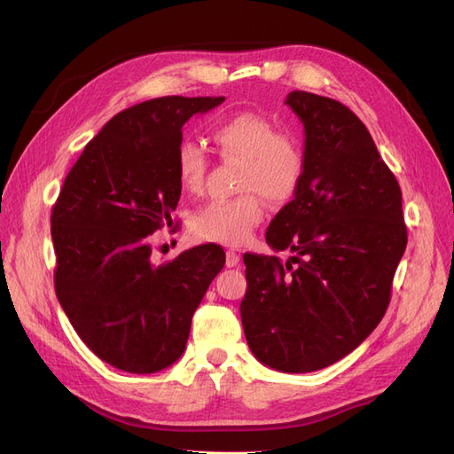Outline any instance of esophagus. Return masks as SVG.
<instances>
[{"label":"esophagus","mask_w":454,"mask_h":454,"mask_svg":"<svg viewBox=\"0 0 454 454\" xmlns=\"http://www.w3.org/2000/svg\"><path fill=\"white\" fill-rule=\"evenodd\" d=\"M225 263H227V267H237L240 263V254H237L235 250H227L225 252Z\"/></svg>","instance_id":"obj_1"}]
</instances>
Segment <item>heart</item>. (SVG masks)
<instances>
[{"label": "heart", "mask_w": 454, "mask_h": 454, "mask_svg": "<svg viewBox=\"0 0 454 454\" xmlns=\"http://www.w3.org/2000/svg\"><path fill=\"white\" fill-rule=\"evenodd\" d=\"M219 155L240 160V191L235 199H212L191 215V231L200 240L239 246L252 237L263 222V195L272 202L290 199L305 168L303 149L295 136L277 132L272 122L252 112L235 114L217 122L212 132ZM208 170V157L195 142H182L176 149L177 184L185 191H199Z\"/></svg>", "instance_id": "obj_1"}]
</instances>
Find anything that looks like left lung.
Wrapping results in <instances>:
<instances>
[{
    "label": "left lung",
    "instance_id": "8db88e82",
    "mask_svg": "<svg viewBox=\"0 0 454 454\" xmlns=\"http://www.w3.org/2000/svg\"><path fill=\"white\" fill-rule=\"evenodd\" d=\"M286 104L305 127V168L267 244L244 254V335L255 358L309 373L345 358L379 325L407 246L402 189L364 122L347 106L305 90Z\"/></svg>",
    "mask_w": 454,
    "mask_h": 454
}]
</instances>
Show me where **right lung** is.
Returning <instances> with one entry per match:
<instances>
[{"mask_svg":"<svg viewBox=\"0 0 454 454\" xmlns=\"http://www.w3.org/2000/svg\"><path fill=\"white\" fill-rule=\"evenodd\" d=\"M225 96H162L109 119L85 145L52 206L54 292L81 340L106 364L157 373L185 350L191 318L225 265L202 244L151 263V235L182 195V127Z\"/></svg>","mask_w":454,"mask_h":454,"instance_id":"add662e5","label":"right lung"}]
</instances>
